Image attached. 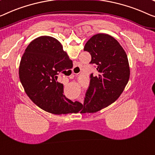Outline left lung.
Listing matches in <instances>:
<instances>
[{
  "instance_id": "left-lung-1",
  "label": "left lung",
  "mask_w": 155,
  "mask_h": 155,
  "mask_svg": "<svg viewBox=\"0 0 155 155\" xmlns=\"http://www.w3.org/2000/svg\"><path fill=\"white\" fill-rule=\"evenodd\" d=\"M84 51L91 54L90 63L95 65L98 74L90 76V85L80 113H95L120 96L128 83L130 70L123 48L109 35H93L85 44Z\"/></svg>"
}]
</instances>
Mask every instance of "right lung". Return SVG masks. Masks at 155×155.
Listing matches in <instances>:
<instances>
[{
    "label": "right lung",
    "mask_w": 155,
    "mask_h": 155,
    "mask_svg": "<svg viewBox=\"0 0 155 155\" xmlns=\"http://www.w3.org/2000/svg\"><path fill=\"white\" fill-rule=\"evenodd\" d=\"M72 61L56 39L41 36L32 41L21 58L19 78L24 91L37 106L45 111L61 115L77 113L78 101L64 95L63 84L58 75L72 68Z\"/></svg>",
    "instance_id": "1"
}]
</instances>
